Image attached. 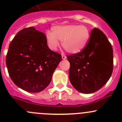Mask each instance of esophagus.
Here are the masks:
<instances>
[{"mask_svg": "<svg viewBox=\"0 0 122 122\" xmlns=\"http://www.w3.org/2000/svg\"><path fill=\"white\" fill-rule=\"evenodd\" d=\"M62 60H66V59L67 58V57H66V56L65 55L62 54Z\"/></svg>", "mask_w": 122, "mask_h": 122, "instance_id": "1", "label": "esophagus"}]
</instances>
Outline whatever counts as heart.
Here are the masks:
<instances>
[{
	"label": "heart",
	"instance_id": "obj_1",
	"mask_svg": "<svg viewBox=\"0 0 122 122\" xmlns=\"http://www.w3.org/2000/svg\"><path fill=\"white\" fill-rule=\"evenodd\" d=\"M90 30L84 25H68L56 26L52 33L46 35V42L51 50H56L59 46L58 40L62 41L63 48L68 53L77 54L84 50L90 38Z\"/></svg>",
	"mask_w": 122,
	"mask_h": 122
}]
</instances>
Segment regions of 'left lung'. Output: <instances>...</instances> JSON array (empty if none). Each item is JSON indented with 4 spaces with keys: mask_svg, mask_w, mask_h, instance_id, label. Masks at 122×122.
<instances>
[{
    "mask_svg": "<svg viewBox=\"0 0 122 122\" xmlns=\"http://www.w3.org/2000/svg\"><path fill=\"white\" fill-rule=\"evenodd\" d=\"M67 58L70 63L69 79L79 92L90 94L97 92L111 77L113 49L106 36L97 28L92 30L83 51Z\"/></svg>",
    "mask_w": 122,
    "mask_h": 122,
    "instance_id": "left-lung-1",
    "label": "left lung"
}]
</instances>
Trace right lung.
I'll list each match as a JSON object with an SVG mask.
<instances>
[{
  "instance_id": "obj_1",
  "label": "right lung",
  "mask_w": 122,
  "mask_h": 122,
  "mask_svg": "<svg viewBox=\"0 0 122 122\" xmlns=\"http://www.w3.org/2000/svg\"><path fill=\"white\" fill-rule=\"evenodd\" d=\"M62 60L51 51L45 34L34 27L17 33L9 47L6 64L10 77L18 87L30 93L44 90Z\"/></svg>"
}]
</instances>
